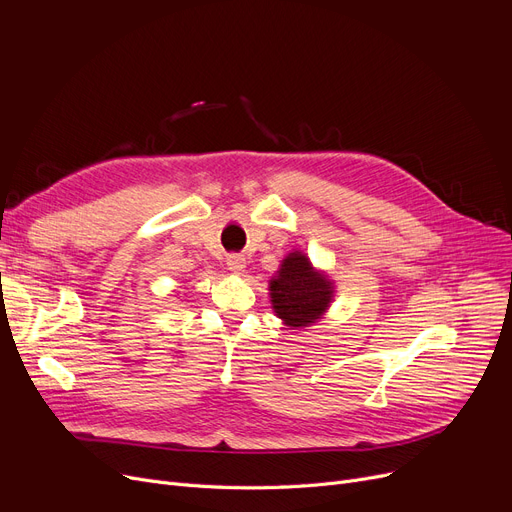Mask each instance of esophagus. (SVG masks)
<instances>
[{
  "label": "esophagus",
  "instance_id": "34e87169",
  "mask_svg": "<svg viewBox=\"0 0 512 512\" xmlns=\"http://www.w3.org/2000/svg\"><path fill=\"white\" fill-rule=\"evenodd\" d=\"M226 265H228V270L232 274H242V272H245V267H247V261H245V257H242V255H230Z\"/></svg>",
  "mask_w": 512,
  "mask_h": 512
}]
</instances>
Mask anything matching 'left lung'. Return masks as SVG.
<instances>
[{
	"instance_id": "left-lung-1",
	"label": "left lung",
	"mask_w": 512,
	"mask_h": 512,
	"mask_svg": "<svg viewBox=\"0 0 512 512\" xmlns=\"http://www.w3.org/2000/svg\"><path fill=\"white\" fill-rule=\"evenodd\" d=\"M334 292V280L303 251H290L270 280L272 309L290 330L309 328L324 317Z\"/></svg>"
}]
</instances>
